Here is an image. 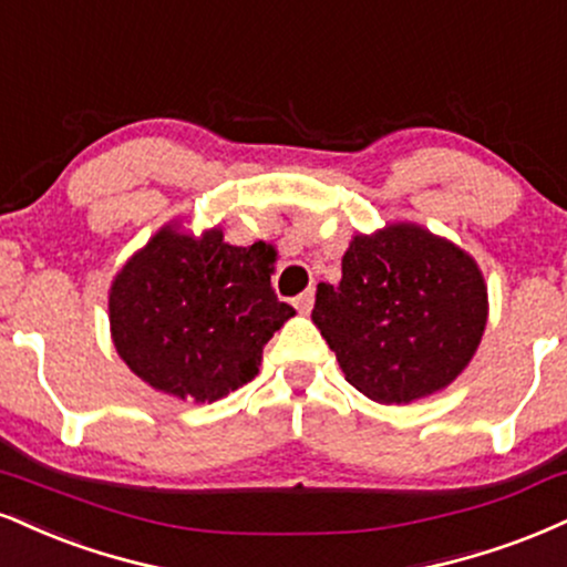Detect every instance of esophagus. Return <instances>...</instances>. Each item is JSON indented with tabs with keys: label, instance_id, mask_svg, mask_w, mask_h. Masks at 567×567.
Here are the masks:
<instances>
[{
	"label": "esophagus",
	"instance_id": "1",
	"mask_svg": "<svg viewBox=\"0 0 567 567\" xmlns=\"http://www.w3.org/2000/svg\"><path fill=\"white\" fill-rule=\"evenodd\" d=\"M311 306H313V290H306V292H301V296L296 298V309L301 311V313H309Z\"/></svg>",
	"mask_w": 567,
	"mask_h": 567
}]
</instances>
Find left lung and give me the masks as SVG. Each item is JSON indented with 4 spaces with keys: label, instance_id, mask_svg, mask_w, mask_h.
<instances>
[{
    "label": "left lung",
    "instance_id": "left-lung-1",
    "mask_svg": "<svg viewBox=\"0 0 567 567\" xmlns=\"http://www.w3.org/2000/svg\"><path fill=\"white\" fill-rule=\"evenodd\" d=\"M311 319L346 380L378 404H412L467 370L488 322L478 261L412 221L357 231Z\"/></svg>",
    "mask_w": 567,
    "mask_h": 567
}]
</instances>
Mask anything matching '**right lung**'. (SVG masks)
I'll return each mask as SVG.
<instances>
[{"label":"right lung","instance_id":"add662e5","mask_svg":"<svg viewBox=\"0 0 567 567\" xmlns=\"http://www.w3.org/2000/svg\"><path fill=\"white\" fill-rule=\"evenodd\" d=\"M277 250L229 245L210 227L168 221L115 271L107 319L118 357L142 383L195 404L258 374L264 346L296 313L271 290Z\"/></svg>","mask_w":567,"mask_h":567}]
</instances>
